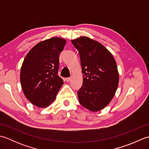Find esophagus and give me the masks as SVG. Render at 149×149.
<instances>
[{"label":"esophagus","mask_w":149,"mask_h":149,"mask_svg":"<svg viewBox=\"0 0 149 149\" xmlns=\"http://www.w3.org/2000/svg\"><path fill=\"white\" fill-rule=\"evenodd\" d=\"M72 80V77H68V78H66V82H70Z\"/></svg>","instance_id":"esophagus-1"}]
</instances>
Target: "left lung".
<instances>
[{
    "label": "left lung",
    "mask_w": 149,
    "mask_h": 149,
    "mask_svg": "<svg viewBox=\"0 0 149 149\" xmlns=\"http://www.w3.org/2000/svg\"><path fill=\"white\" fill-rule=\"evenodd\" d=\"M79 52L83 85L78 91L79 103L93 112L103 109L115 96L119 74L112 54L100 43L87 36L71 40Z\"/></svg>",
    "instance_id": "8db88e82"
}]
</instances>
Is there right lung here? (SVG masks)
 Listing matches in <instances>:
<instances>
[{
    "label": "right lung",
    "instance_id": "add662e5",
    "mask_svg": "<svg viewBox=\"0 0 149 149\" xmlns=\"http://www.w3.org/2000/svg\"><path fill=\"white\" fill-rule=\"evenodd\" d=\"M66 43V40L59 37L42 41L25 58L20 70L21 86L34 106L42 108L50 106L63 84L58 72L59 54Z\"/></svg>",
    "mask_w": 149,
    "mask_h": 149
}]
</instances>
